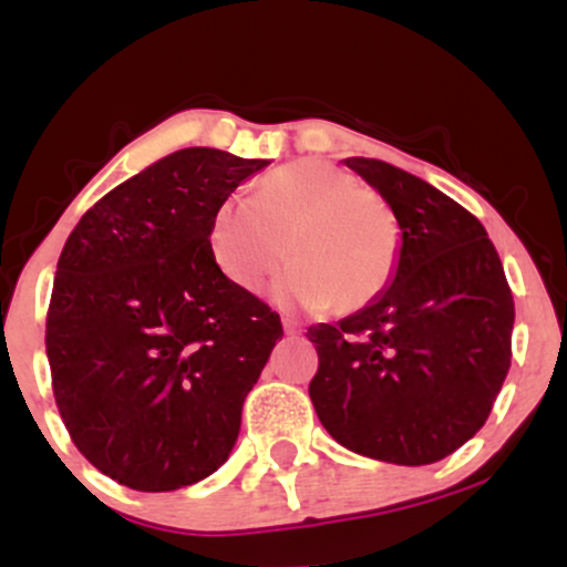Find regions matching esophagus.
Wrapping results in <instances>:
<instances>
[{"instance_id":"esophagus-1","label":"esophagus","mask_w":567,"mask_h":567,"mask_svg":"<svg viewBox=\"0 0 567 567\" xmlns=\"http://www.w3.org/2000/svg\"><path fill=\"white\" fill-rule=\"evenodd\" d=\"M282 328L288 336H301V324H298L296 320H282Z\"/></svg>"}]
</instances>
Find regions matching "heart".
Wrapping results in <instances>:
<instances>
[{"instance_id":"heart-1","label":"heart","mask_w":567,"mask_h":567,"mask_svg":"<svg viewBox=\"0 0 567 567\" xmlns=\"http://www.w3.org/2000/svg\"><path fill=\"white\" fill-rule=\"evenodd\" d=\"M213 261L245 290L277 269L275 298L309 311L351 315L392 282L402 250L394 207L328 159H296L266 173L247 199H226L207 234Z\"/></svg>"}]
</instances>
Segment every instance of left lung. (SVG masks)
<instances>
[{
	"label": "left lung",
	"instance_id": "1",
	"mask_svg": "<svg viewBox=\"0 0 567 567\" xmlns=\"http://www.w3.org/2000/svg\"><path fill=\"white\" fill-rule=\"evenodd\" d=\"M347 165L394 207V282L338 324H311V405L330 437L389 464L451 455L491 415L512 362L514 301L485 226L389 162Z\"/></svg>",
	"mask_w": 567,
	"mask_h": 567
}]
</instances>
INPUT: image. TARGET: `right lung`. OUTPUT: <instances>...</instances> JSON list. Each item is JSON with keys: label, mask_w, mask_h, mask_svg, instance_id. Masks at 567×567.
Segmentation results:
<instances>
[{"label": "right lung", "mask_w": 567, "mask_h": 567, "mask_svg": "<svg viewBox=\"0 0 567 567\" xmlns=\"http://www.w3.org/2000/svg\"><path fill=\"white\" fill-rule=\"evenodd\" d=\"M266 165L181 148L97 199L63 245L44 328L55 405L120 485H194L237 442L282 322L218 269L207 234Z\"/></svg>", "instance_id": "right-lung-1"}]
</instances>
